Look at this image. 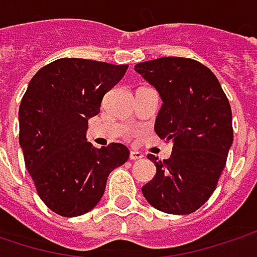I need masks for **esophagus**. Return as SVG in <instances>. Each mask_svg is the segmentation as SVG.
<instances>
[{"label": "esophagus", "mask_w": 257, "mask_h": 257, "mask_svg": "<svg viewBox=\"0 0 257 257\" xmlns=\"http://www.w3.org/2000/svg\"><path fill=\"white\" fill-rule=\"evenodd\" d=\"M144 156L141 153H138V151H131V154H129V160H132V161H137V160H141Z\"/></svg>", "instance_id": "34e87169"}]
</instances>
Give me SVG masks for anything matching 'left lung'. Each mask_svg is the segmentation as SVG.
<instances>
[{"label": "left lung", "mask_w": 257, "mask_h": 257, "mask_svg": "<svg viewBox=\"0 0 257 257\" xmlns=\"http://www.w3.org/2000/svg\"><path fill=\"white\" fill-rule=\"evenodd\" d=\"M135 71L160 93L154 129L173 143L169 160L148 156L157 172L143 195L163 212H195L214 193L233 144L228 98L214 72L190 58H159L137 64Z\"/></svg>", "instance_id": "8db88e82"}]
</instances>
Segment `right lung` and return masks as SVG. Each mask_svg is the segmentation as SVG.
Listing matches in <instances>:
<instances>
[{
    "label": "right lung",
    "mask_w": 257,
    "mask_h": 257,
    "mask_svg": "<svg viewBox=\"0 0 257 257\" xmlns=\"http://www.w3.org/2000/svg\"><path fill=\"white\" fill-rule=\"evenodd\" d=\"M128 65L61 58L30 80L19 109L26 169L40 199L58 215L78 217L101 199L110 172L125 164L129 150L119 143L93 148L88 119L103 96L122 80Z\"/></svg>",
    "instance_id": "right-lung-1"
}]
</instances>
